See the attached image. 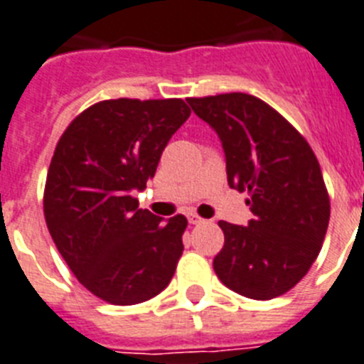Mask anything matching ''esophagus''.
<instances>
[{"label": "esophagus", "instance_id": "1", "mask_svg": "<svg viewBox=\"0 0 364 364\" xmlns=\"http://www.w3.org/2000/svg\"><path fill=\"white\" fill-rule=\"evenodd\" d=\"M187 218H188V223H191V224H200V223H203V218H202V217H198L196 213H188Z\"/></svg>", "mask_w": 364, "mask_h": 364}]
</instances>
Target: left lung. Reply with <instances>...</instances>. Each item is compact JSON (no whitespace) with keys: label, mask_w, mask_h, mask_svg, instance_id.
Returning <instances> with one entry per match:
<instances>
[{"label":"left lung","mask_w":364,"mask_h":364,"mask_svg":"<svg viewBox=\"0 0 364 364\" xmlns=\"http://www.w3.org/2000/svg\"><path fill=\"white\" fill-rule=\"evenodd\" d=\"M188 105L217 131L228 185L247 192L249 226L220 220L223 250L213 269L235 294L267 301L294 288L321 250L329 192L312 147L286 117L249 93L191 97Z\"/></svg>","instance_id":"8db88e82"}]
</instances>
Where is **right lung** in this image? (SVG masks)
Here are the masks:
<instances>
[{"instance_id": "right-lung-1", "label": "right lung", "mask_w": 364, "mask_h": 364, "mask_svg": "<svg viewBox=\"0 0 364 364\" xmlns=\"http://www.w3.org/2000/svg\"><path fill=\"white\" fill-rule=\"evenodd\" d=\"M183 99H110L70 121L59 138L43 208L59 254L87 291L136 305L166 288L183 254V215L162 223L138 209L164 147L188 119Z\"/></svg>"}]
</instances>
